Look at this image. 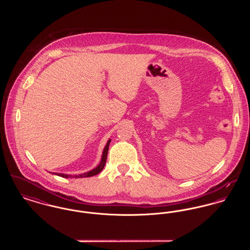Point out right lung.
I'll return each mask as SVG.
<instances>
[{"instance_id": "right-lung-1", "label": "right lung", "mask_w": 250, "mask_h": 250, "mask_svg": "<svg viewBox=\"0 0 250 250\" xmlns=\"http://www.w3.org/2000/svg\"><path fill=\"white\" fill-rule=\"evenodd\" d=\"M110 139L107 141L106 146L104 147V150H103V153H102V156H101V160H100V163L95 167V168L87 171V172H84L82 174H78V175H70V174H65V173H59V172H50V173H53L55 175H58L61 176L62 178H84V177H91V176H94L98 174L105 167L106 164V161H107V151H108V146H109V143H110Z\"/></svg>"}]
</instances>
